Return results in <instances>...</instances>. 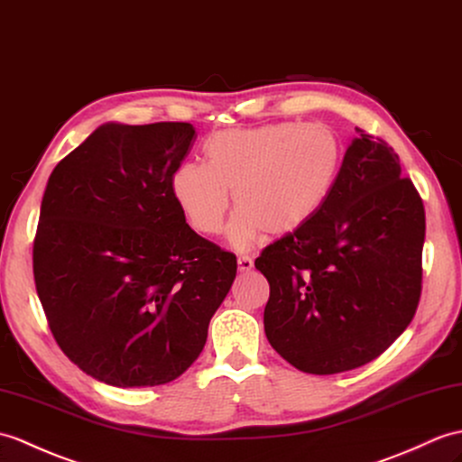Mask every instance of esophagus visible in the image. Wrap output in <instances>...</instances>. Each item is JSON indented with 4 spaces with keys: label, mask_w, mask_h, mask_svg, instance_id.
<instances>
[{
    "label": "esophagus",
    "mask_w": 462,
    "mask_h": 462,
    "mask_svg": "<svg viewBox=\"0 0 462 462\" xmlns=\"http://www.w3.org/2000/svg\"><path fill=\"white\" fill-rule=\"evenodd\" d=\"M254 267V260L250 255H240L238 257V270L242 272V273H245V272H250Z\"/></svg>",
    "instance_id": "obj_1"
}]
</instances>
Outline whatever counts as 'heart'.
Segmentation results:
<instances>
[{
    "mask_svg": "<svg viewBox=\"0 0 462 462\" xmlns=\"http://www.w3.org/2000/svg\"><path fill=\"white\" fill-rule=\"evenodd\" d=\"M342 163L345 145L330 125L265 124L214 134L205 143V165H179L171 192L202 236L222 230L232 192L240 212L228 236L244 248L262 230L289 236L313 220L335 190Z\"/></svg>",
    "mask_w": 462,
    "mask_h": 462,
    "instance_id": "1",
    "label": "heart"
}]
</instances>
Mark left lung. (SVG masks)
<instances>
[{
	"mask_svg": "<svg viewBox=\"0 0 462 462\" xmlns=\"http://www.w3.org/2000/svg\"><path fill=\"white\" fill-rule=\"evenodd\" d=\"M356 134L327 205L255 260L270 283L267 340L317 376L378 358L421 297L423 200L402 177L398 153L360 127Z\"/></svg>",
	"mask_w": 462,
	"mask_h": 462,
	"instance_id": "left-lung-1",
	"label": "left lung"
}]
</instances>
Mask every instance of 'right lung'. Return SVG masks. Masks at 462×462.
Listing matches in <instances>:
<instances>
[{
  "mask_svg": "<svg viewBox=\"0 0 462 462\" xmlns=\"http://www.w3.org/2000/svg\"><path fill=\"white\" fill-rule=\"evenodd\" d=\"M195 137L185 122L106 124L42 195L33 275L49 328L70 362L116 388L179 378L238 270L171 192Z\"/></svg>",
  "mask_w": 462,
  "mask_h": 462,
  "instance_id": "1",
  "label": "right lung"
}]
</instances>
